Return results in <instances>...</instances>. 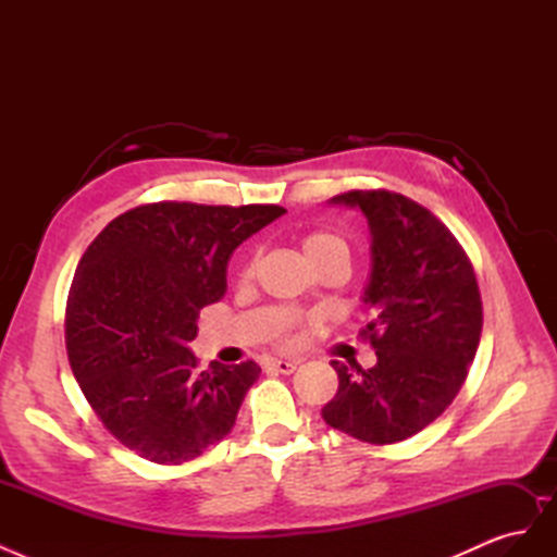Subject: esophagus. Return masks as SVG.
Here are the masks:
<instances>
[{
    "instance_id": "esophagus-1",
    "label": "esophagus",
    "mask_w": 557,
    "mask_h": 557,
    "mask_svg": "<svg viewBox=\"0 0 557 557\" xmlns=\"http://www.w3.org/2000/svg\"><path fill=\"white\" fill-rule=\"evenodd\" d=\"M267 367L276 369V372H281V374H293L297 369V362H293V360H269Z\"/></svg>"
}]
</instances>
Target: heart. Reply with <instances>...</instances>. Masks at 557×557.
Returning a JSON list of instances; mask_svg holds the SVG:
<instances>
[{"label":"heart","mask_w":557,"mask_h":557,"mask_svg":"<svg viewBox=\"0 0 557 557\" xmlns=\"http://www.w3.org/2000/svg\"><path fill=\"white\" fill-rule=\"evenodd\" d=\"M299 246H301V252H305L307 260L313 267H320L325 262H342V264L348 262V246L339 237V234H334V232H327V230L307 232L305 237H301ZM250 276H252V260L242 267V278H250ZM297 323H299L297 313L283 311L278 315V323H276V330H274V342L290 344L293 342V330L297 327Z\"/></svg>","instance_id":"b5f03b06"}]
</instances>
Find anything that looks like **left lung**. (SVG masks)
<instances>
[{
  "instance_id": "1",
  "label": "left lung",
  "mask_w": 557,
  "mask_h": 557,
  "mask_svg": "<svg viewBox=\"0 0 557 557\" xmlns=\"http://www.w3.org/2000/svg\"><path fill=\"white\" fill-rule=\"evenodd\" d=\"M332 201L360 207L372 230V320L360 336L379 360L358 374L332 362L339 391L323 420L367 444H397L434 423L469 374L483 327L476 274L453 232L418 201L391 190Z\"/></svg>"
}]
</instances>
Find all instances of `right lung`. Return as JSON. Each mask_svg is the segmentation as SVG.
Listing matches in <instances>:
<instances>
[{
    "label": "right lung",
    "mask_w": 557,
    "mask_h": 557,
    "mask_svg": "<svg viewBox=\"0 0 557 557\" xmlns=\"http://www.w3.org/2000/svg\"><path fill=\"white\" fill-rule=\"evenodd\" d=\"M276 205L134 207L83 252L64 311L72 372L102 425L156 465H183L234 428L260 367L197 372V318L227 288L242 242L276 221Z\"/></svg>",
    "instance_id": "right-lung-1"
}]
</instances>
